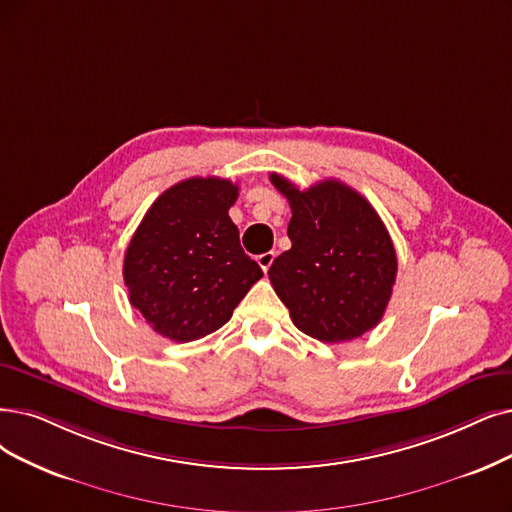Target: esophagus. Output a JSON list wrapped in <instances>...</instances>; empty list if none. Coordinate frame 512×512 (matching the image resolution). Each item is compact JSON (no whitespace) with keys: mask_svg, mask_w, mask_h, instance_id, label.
Instances as JSON below:
<instances>
[{"mask_svg":"<svg viewBox=\"0 0 512 512\" xmlns=\"http://www.w3.org/2000/svg\"><path fill=\"white\" fill-rule=\"evenodd\" d=\"M273 260H275V252H264V254H260V256H256V262L260 264V269L267 273L269 269H271V264H273Z\"/></svg>","mask_w":512,"mask_h":512,"instance_id":"34e87169","label":"esophagus"}]
</instances>
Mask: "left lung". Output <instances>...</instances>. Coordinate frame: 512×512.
<instances>
[{"label": "left lung", "instance_id": "1", "mask_svg": "<svg viewBox=\"0 0 512 512\" xmlns=\"http://www.w3.org/2000/svg\"><path fill=\"white\" fill-rule=\"evenodd\" d=\"M288 197L292 248L275 258L269 279L300 332L349 342L376 327L391 300L397 254L372 203L338 180L300 191L271 174Z\"/></svg>", "mask_w": 512, "mask_h": 512}]
</instances>
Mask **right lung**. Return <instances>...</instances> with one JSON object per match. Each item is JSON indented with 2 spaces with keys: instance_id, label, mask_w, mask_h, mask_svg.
I'll list each match as a JSON object with an SVG mask.
<instances>
[{
  "instance_id": "obj_1",
  "label": "right lung",
  "mask_w": 512,
  "mask_h": 512,
  "mask_svg": "<svg viewBox=\"0 0 512 512\" xmlns=\"http://www.w3.org/2000/svg\"><path fill=\"white\" fill-rule=\"evenodd\" d=\"M237 195L227 178H187L153 201L132 235L124 258L130 304L163 338L216 332L262 277L229 216Z\"/></svg>"
}]
</instances>
